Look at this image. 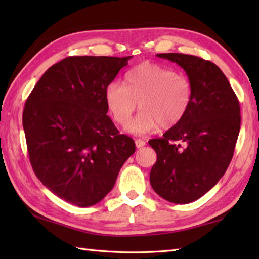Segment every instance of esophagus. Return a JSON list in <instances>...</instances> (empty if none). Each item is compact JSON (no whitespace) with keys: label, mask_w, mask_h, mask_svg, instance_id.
Masks as SVG:
<instances>
[{"label":"esophagus","mask_w":259,"mask_h":259,"mask_svg":"<svg viewBox=\"0 0 259 259\" xmlns=\"http://www.w3.org/2000/svg\"><path fill=\"white\" fill-rule=\"evenodd\" d=\"M144 146H146V141L142 139H137L136 140V147L137 148H142Z\"/></svg>","instance_id":"34e87169"}]
</instances>
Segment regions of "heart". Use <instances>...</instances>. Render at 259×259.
I'll use <instances>...</instances> for the list:
<instances>
[{"instance_id": "1", "label": "heart", "mask_w": 259, "mask_h": 259, "mask_svg": "<svg viewBox=\"0 0 259 259\" xmlns=\"http://www.w3.org/2000/svg\"><path fill=\"white\" fill-rule=\"evenodd\" d=\"M192 101V85L187 76L153 62H142L130 69L124 84L111 82L104 91V102L115 123L125 126L139 103L141 112L126 130L146 135L172 128L181 122Z\"/></svg>"}]
</instances>
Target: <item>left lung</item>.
I'll use <instances>...</instances> for the list:
<instances>
[{"mask_svg":"<svg viewBox=\"0 0 259 259\" xmlns=\"http://www.w3.org/2000/svg\"><path fill=\"white\" fill-rule=\"evenodd\" d=\"M157 56L186 71L192 101L181 122L162 138L149 140L157 153L150 184L163 199L188 203L205 195L226 172L240 130L239 101L214 63L183 53Z\"/></svg>","mask_w":259,"mask_h":259,"instance_id":"left-lung-1","label":"left lung"}]
</instances>
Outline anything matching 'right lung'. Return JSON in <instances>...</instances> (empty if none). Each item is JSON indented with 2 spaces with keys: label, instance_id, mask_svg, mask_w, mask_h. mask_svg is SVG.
I'll list each match as a JSON object with an SVG mask.
<instances>
[{
  "label": "right lung",
  "instance_id": "add662e5",
  "mask_svg": "<svg viewBox=\"0 0 259 259\" xmlns=\"http://www.w3.org/2000/svg\"><path fill=\"white\" fill-rule=\"evenodd\" d=\"M131 57H68L49 68L27 97L23 129L33 171L78 207L102 200L136 151L108 115L104 91Z\"/></svg>",
  "mask_w": 259,
  "mask_h": 259
}]
</instances>
